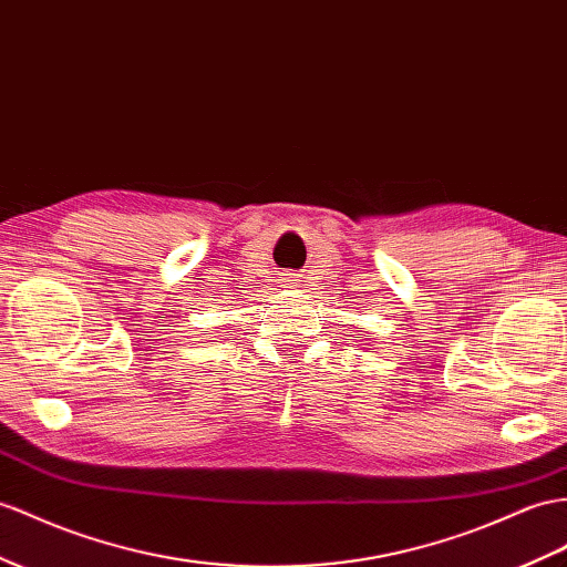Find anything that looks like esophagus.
Instances as JSON below:
<instances>
[{"label":"esophagus","instance_id":"1","mask_svg":"<svg viewBox=\"0 0 567 567\" xmlns=\"http://www.w3.org/2000/svg\"><path fill=\"white\" fill-rule=\"evenodd\" d=\"M285 282H287V285H295V282H297L295 272H287V275H285Z\"/></svg>","mask_w":567,"mask_h":567}]
</instances>
